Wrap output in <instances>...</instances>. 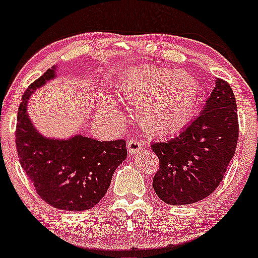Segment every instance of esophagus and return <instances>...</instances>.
<instances>
[{
	"mask_svg": "<svg viewBox=\"0 0 258 258\" xmlns=\"http://www.w3.org/2000/svg\"><path fill=\"white\" fill-rule=\"evenodd\" d=\"M126 148H128V151L130 154H138L143 149V143H140L137 139H132L126 143Z\"/></svg>",
	"mask_w": 258,
	"mask_h": 258,
	"instance_id": "1",
	"label": "esophagus"
}]
</instances>
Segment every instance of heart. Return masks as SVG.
I'll list each match as a JSON object with an SVG mask.
<instances>
[{"mask_svg":"<svg viewBox=\"0 0 258 258\" xmlns=\"http://www.w3.org/2000/svg\"><path fill=\"white\" fill-rule=\"evenodd\" d=\"M121 99L138 103L141 125L154 134L179 132L192 120L201 102V86L189 74L176 73L159 66L130 70L117 86ZM103 110L115 114L113 103L106 101Z\"/></svg>","mask_w":258,"mask_h":258,"instance_id":"heart-1","label":"heart"}]
</instances>
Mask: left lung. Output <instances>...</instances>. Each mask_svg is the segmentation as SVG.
<instances>
[{"mask_svg":"<svg viewBox=\"0 0 258 258\" xmlns=\"http://www.w3.org/2000/svg\"><path fill=\"white\" fill-rule=\"evenodd\" d=\"M237 139L234 92L217 79L201 115L179 135L151 145L160 161L152 181L159 198L170 206H185L212 195L234 157Z\"/></svg>","mask_w":258,"mask_h":258,"instance_id":"8db88e82","label":"left lung"}]
</instances>
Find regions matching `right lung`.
I'll list each match as a JSON object with an SVG mask.
<instances>
[{
  "mask_svg": "<svg viewBox=\"0 0 258 258\" xmlns=\"http://www.w3.org/2000/svg\"><path fill=\"white\" fill-rule=\"evenodd\" d=\"M55 76L52 66L24 92L16 146L22 168L44 202L60 210L82 212L95 207L107 193L115 168L126 159L125 141H98L80 134L59 140L37 132L27 113L28 99Z\"/></svg>",
  "mask_w": 258,
  "mask_h": 258,
  "instance_id": "1",
  "label": "right lung"
}]
</instances>
